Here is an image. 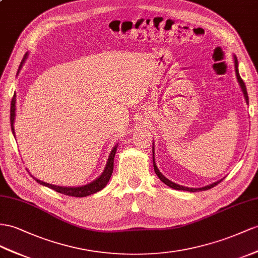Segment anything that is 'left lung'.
I'll use <instances>...</instances> for the list:
<instances>
[{
	"label": "left lung",
	"instance_id": "obj_1",
	"mask_svg": "<svg viewBox=\"0 0 258 258\" xmlns=\"http://www.w3.org/2000/svg\"><path fill=\"white\" fill-rule=\"evenodd\" d=\"M234 66H235V74H236V78H237V82H239V84H240V87H241V89H242V91H243V95H244V98H245V101H246V103L248 104V96H247V91H246V87H245V84H244V82H243V79L241 78V76H240V74H239V70H237V65H239V62H237V58H236V56L234 55ZM154 149V148H153ZM153 161H154V169H155V172H156V174L158 175V177H159V179L164 183V184H167L168 186H170L171 188H174V189H181V190H187V192H197V190H206V189H209V188H211V187H214V186H216L217 184H219L223 179H221V180H219V181H217V182H215V183H213V184H209V185H207V186H204V187H200V188H192V187H186V186H182V185H179V184H175V183H173L172 181H170V180H168L166 176H164L160 171H159V169L157 168V166H156V162H155V155H154V151H153Z\"/></svg>",
	"mask_w": 258,
	"mask_h": 258
}]
</instances>
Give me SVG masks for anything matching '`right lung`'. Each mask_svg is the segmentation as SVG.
<instances>
[{"label": "right lung", "instance_id": "1", "mask_svg": "<svg viewBox=\"0 0 258 258\" xmlns=\"http://www.w3.org/2000/svg\"><path fill=\"white\" fill-rule=\"evenodd\" d=\"M27 56H28V53H26L21 65H19V70L22 69V66H23L26 58H27ZM15 104H16V95L14 94V96H13V99H12V102H11V117H10L11 118V127H12L13 135H14V136H15L14 120H15V110H16ZM116 148H117V146L115 145L113 149H112L110 156H109L108 162H107V164H105V168L103 170L102 174L99 176L98 179H96L95 181H92L89 184H86V185H84V186H76V187L57 186V185H52V184H49V183H45L43 181L38 180V179H36V177H34V179L38 183H40L41 185L50 187L52 189H54L55 192L64 194V195H69V196H73V197H85V196H88V195H91V194H95V193L99 192V190H101L105 185H107L109 180H110L112 172H113V162H114V156H115Z\"/></svg>", "mask_w": 258, "mask_h": 258}]
</instances>
